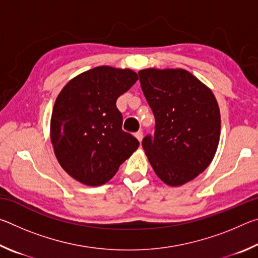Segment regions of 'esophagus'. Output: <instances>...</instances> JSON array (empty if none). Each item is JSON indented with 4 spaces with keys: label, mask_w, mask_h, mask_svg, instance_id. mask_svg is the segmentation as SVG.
Returning a JSON list of instances; mask_svg holds the SVG:
<instances>
[{
    "label": "esophagus",
    "mask_w": 258,
    "mask_h": 258,
    "mask_svg": "<svg viewBox=\"0 0 258 258\" xmlns=\"http://www.w3.org/2000/svg\"><path fill=\"white\" fill-rule=\"evenodd\" d=\"M134 137L139 140V142H141L142 139H143V133L141 132V131H138V132L134 134Z\"/></svg>",
    "instance_id": "1"
}]
</instances>
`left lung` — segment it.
<instances>
[{
  "label": "left lung",
  "mask_w": 258,
  "mask_h": 258,
  "mask_svg": "<svg viewBox=\"0 0 258 258\" xmlns=\"http://www.w3.org/2000/svg\"><path fill=\"white\" fill-rule=\"evenodd\" d=\"M155 115V135L142 141L161 181L180 186L197 177L215 156L221 133L220 108L212 90L182 68L139 72Z\"/></svg>",
  "instance_id": "8db88e82"
}]
</instances>
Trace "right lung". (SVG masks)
Wrapping results in <instances>:
<instances>
[{
  "mask_svg": "<svg viewBox=\"0 0 258 258\" xmlns=\"http://www.w3.org/2000/svg\"><path fill=\"white\" fill-rule=\"evenodd\" d=\"M138 81L132 69L99 66L72 78L55 99L50 138L59 164L76 181L102 185L140 143L121 130L116 101Z\"/></svg>",
  "mask_w": 258,
  "mask_h": 258,
  "instance_id": "add662e5",
  "label": "right lung"
}]
</instances>
